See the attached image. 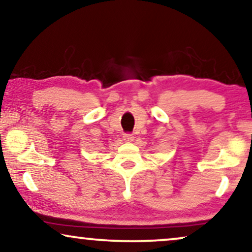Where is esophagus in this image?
Here are the masks:
<instances>
[{"label": "esophagus", "instance_id": "34e87169", "mask_svg": "<svg viewBox=\"0 0 252 252\" xmlns=\"http://www.w3.org/2000/svg\"><path fill=\"white\" fill-rule=\"evenodd\" d=\"M124 141H125V142H132V141H134L133 134H129V133L124 134Z\"/></svg>", "mask_w": 252, "mask_h": 252}]
</instances>
